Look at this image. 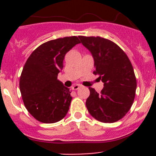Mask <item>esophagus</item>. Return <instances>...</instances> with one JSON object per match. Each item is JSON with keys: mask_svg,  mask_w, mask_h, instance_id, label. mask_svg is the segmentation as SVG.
Listing matches in <instances>:
<instances>
[{"mask_svg": "<svg viewBox=\"0 0 156 156\" xmlns=\"http://www.w3.org/2000/svg\"><path fill=\"white\" fill-rule=\"evenodd\" d=\"M80 87H81L80 84H74L72 88H73V90H78Z\"/></svg>", "mask_w": 156, "mask_h": 156, "instance_id": "1", "label": "esophagus"}]
</instances>
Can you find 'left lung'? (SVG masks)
<instances>
[{"label":"left lung","mask_w":156,"mask_h":156,"mask_svg":"<svg viewBox=\"0 0 156 156\" xmlns=\"http://www.w3.org/2000/svg\"><path fill=\"white\" fill-rule=\"evenodd\" d=\"M91 52L94 74L104 83L101 93L89 87L86 106L90 115L102 122H115L128 112L135 98L137 80L129 58L116 44L101 37L80 36Z\"/></svg>","instance_id":"8db88e82"}]
</instances>
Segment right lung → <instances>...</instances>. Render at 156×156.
<instances>
[{
  "mask_svg": "<svg viewBox=\"0 0 156 156\" xmlns=\"http://www.w3.org/2000/svg\"><path fill=\"white\" fill-rule=\"evenodd\" d=\"M80 43L76 36L47 41L36 48L25 63L19 88L25 107L37 120L54 123L68 112L71 90L57 77L63 69L66 54Z\"/></svg>",
  "mask_w": 156,
  "mask_h": 156,
  "instance_id": "right-lung-1",
  "label": "right lung"
}]
</instances>
